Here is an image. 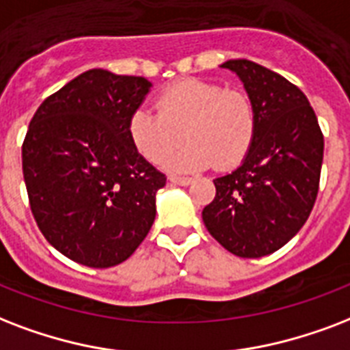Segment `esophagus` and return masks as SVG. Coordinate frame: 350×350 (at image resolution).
Listing matches in <instances>:
<instances>
[{
    "mask_svg": "<svg viewBox=\"0 0 350 350\" xmlns=\"http://www.w3.org/2000/svg\"><path fill=\"white\" fill-rule=\"evenodd\" d=\"M170 180H172L173 184H178V186H189V184L193 183V178H189V177H175V175H172V177H170Z\"/></svg>",
    "mask_w": 350,
    "mask_h": 350,
    "instance_id": "34e87169",
    "label": "esophagus"
}]
</instances>
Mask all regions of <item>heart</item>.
Returning <instances> with one entry per match:
<instances>
[{
	"label": "heart",
	"instance_id": "obj_1",
	"mask_svg": "<svg viewBox=\"0 0 350 350\" xmlns=\"http://www.w3.org/2000/svg\"><path fill=\"white\" fill-rule=\"evenodd\" d=\"M157 109L140 105L127 120L135 150L153 164H164L184 138L188 142L167 162L173 172H195L215 164L239 166L250 153L257 133V111L241 89L186 78L167 85Z\"/></svg>",
	"mask_w": 350,
	"mask_h": 350
}]
</instances>
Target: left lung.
<instances>
[{
    "mask_svg": "<svg viewBox=\"0 0 350 350\" xmlns=\"http://www.w3.org/2000/svg\"><path fill=\"white\" fill-rule=\"evenodd\" d=\"M221 67L245 83L257 111L250 153L219 177L202 210L206 228L239 257H262L285 246L307 223L318 197L323 133L301 89L250 59Z\"/></svg>",
    "mask_w": 350,
    "mask_h": 350,
    "instance_id": "left-lung-1",
    "label": "left lung"
}]
</instances>
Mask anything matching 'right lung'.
I'll return each instance as SVG.
<instances>
[{"mask_svg": "<svg viewBox=\"0 0 350 350\" xmlns=\"http://www.w3.org/2000/svg\"><path fill=\"white\" fill-rule=\"evenodd\" d=\"M151 82L91 69L42 102L23 140V178L43 237L91 268L120 265L155 221L166 175L140 155L127 120Z\"/></svg>", "mask_w": 350, "mask_h": 350, "instance_id": "add662e5", "label": "right lung"}]
</instances>
